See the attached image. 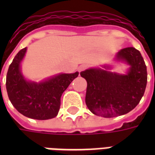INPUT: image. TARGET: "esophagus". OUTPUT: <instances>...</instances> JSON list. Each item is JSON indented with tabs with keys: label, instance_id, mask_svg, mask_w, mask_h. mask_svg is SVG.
Here are the masks:
<instances>
[{
	"label": "esophagus",
	"instance_id": "1",
	"mask_svg": "<svg viewBox=\"0 0 155 155\" xmlns=\"http://www.w3.org/2000/svg\"><path fill=\"white\" fill-rule=\"evenodd\" d=\"M87 64H82V65H80V67H79L78 71H79V72H80V71H84L85 69H87Z\"/></svg>",
	"mask_w": 155,
	"mask_h": 155
}]
</instances>
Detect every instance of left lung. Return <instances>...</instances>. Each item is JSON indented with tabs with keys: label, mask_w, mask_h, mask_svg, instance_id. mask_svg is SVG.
Wrapping results in <instances>:
<instances>
[{
	"label": "left lung",
	"mask_w": 155,
	"mask_h": 155,
	"mask_svg": "<svg viewBox=\"0 0 155 155\" xmlns=\"http://www.w3.org/2000/svg\"><path fill=\"white\" fill-rule=\"evenodd\" d=\"M116 58L130 66L126 75L101 68H90L80 72L87 83V107L95 115L106 118L124 115L133 110L147 87V66L139 51L126 47L117 54ZM104 68L108 69L109 67Z\"/></svg>",
	"instance_id": "8db88e82"
}]
</instances>
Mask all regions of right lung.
<instances>
[{"instance_id":"1","label":"right lung","mask_w":155,"mask_h":155,"mask_svg":"<svg viewBox=\"0 0 155 155\" xmlns=\"http://www.w3.org/2000/svg\"><path fill=\"white\" fill-rule=\"evenodd\" d=\"M26 47L21 50L9 65L6 76V90L14 108L29 118L47 120L55 117L60 108V99L79 72L58 74L40 83L25 80L21 71V62Z\"/></svg>"}]
</instances>
